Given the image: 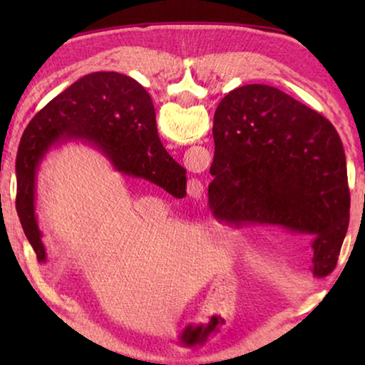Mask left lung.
Wrapping results in <instances>:
<instances>
[{
	"label": "left lung",
	"instance_id": "obj_1",
	"mask_svg": "<svg viewBox=\"0 0 365 365\" xmlns=\"http://www.w3.org/2000/svg\"><path fill=\"white\" fill-rule=\"evenodd\" d=\"M212 135L207 193L215 217L304 235L312 274H331L351 197L343 143L330 120L274 86L245 85L219 103Z\"/></svg>",
	"mask_w": 365,
	"mask_h": 365
}]
</instances>
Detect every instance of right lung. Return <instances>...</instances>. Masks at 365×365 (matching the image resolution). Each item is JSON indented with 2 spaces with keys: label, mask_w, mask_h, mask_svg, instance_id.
Segmentation results:
<instances>
[{
  "label": "right lung",
  "mask_w": 365,
  "mask_h": 365,
  "mask_svg": "<svg viewBox=\"0 0 365 365\" xmlns=\"http://www.w3.org/2000/svg\"><path fill=\"white\" fill-rule=\"evenodd\" d=\"M69 140L96 146L128 177L145 178L178 196L187 170L160 143L151 96L137 80L117 72H93L49 101L24 132L16 158V211L38 262H46L35 217L36 170L48 150Z\"/></svg>",
  "instance_id": "right-lung-1"
}]
</instances>
